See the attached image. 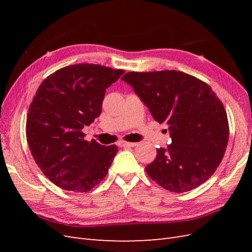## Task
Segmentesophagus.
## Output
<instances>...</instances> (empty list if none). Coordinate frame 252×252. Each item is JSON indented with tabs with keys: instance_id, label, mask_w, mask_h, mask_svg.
Listing matches in <instances>:
<instances>
[{
	"instance_id": "obj_1",
	"label": "esophagus",
	"mask_w": 252,
	"mask_h": 252,
	"mask_svg": "<svg viewBox=\"0 0 252 252\" xmlns=\"http://www.w3.org/2000/svg\"><path fill=\"white\" fill-rule=\"evenodd\" d=\"M121 147H134L138 145V143H131V142H125V141H121L119 143Z\"/></svg>"
}]
</instances>
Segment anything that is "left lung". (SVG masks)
Masks as SVG:
<instances>
[{
	"label": "left lung",
	"instance_id": "obj_1",
	"mask_svg": "<svg viewBox=\"0 0 252 252\" xmlns=\"http://www.w3.org/2000/svg\"><path fill=\"white\" fill-rule=\"evenodd\" d=\"M130 85L154 119L166 124L167 148L146 166L147 174L172 192H186L215 173L226 151L229 125L223 103L205 82L177 71L128 72Z\"/></svg>",
	"mask_w": 252,
	"mask_h": 252
}]
</instances>
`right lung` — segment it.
I'll use <instances>...</instances> for the list:
<instances>
[{
    "instance_id": "1",
    "label": "right lung",
    "mask_w": 252,
    "mask_h": 252,
    "mask_svg": "<svg viewBox=\"0 0 252 252\" xmlns=\"http://www.w3.org/2000/svg\"><path fill=\"white\" fill-rule=\"evenodd\" d=\"M124 72L75 64L51 73L37 88L27 114L26 138L35 163L60 188L87 192L107 174L118 147L84 140L82 129L100 116L106 88Z\"/></svg>"
}]
</instances>
